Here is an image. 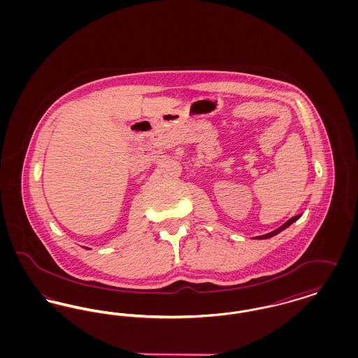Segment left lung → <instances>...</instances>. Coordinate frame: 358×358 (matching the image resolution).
<instances>
[{"instance_id": "obj_1", "label": "left lung", "mask_w": 358, "mask_h": 358, "mask_svg": "<svg viewBox=\"0 0 358 358\" xmlns=\"http://www.w3.org/2000/svg\"><path fill=\"white\" fill-rule=\"evenodd\" d=\"M301 217V215H296V216H294L292 219H289V220H287V222H285L282 227H279L278 229H275V231H273V232H270V234H267V235H263V236H257V238H273V236H275V235H278L279 232H282L283 229H286L289 225H291L292 222H296L298 219Z\"/></svg>"}]
</instances>
